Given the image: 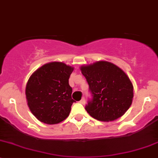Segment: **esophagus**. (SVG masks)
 Instances as JSON below:
<instances>
[{
	"label": "esophagus",
	"mask_w": 158,
	"mask_h": 158,
	"mask_svg": "<svg viewBox=\"0 0 158 158\" xmlns=\"http://www.w3.org/2000/svg\"><path fill=\"white\" fill-rule=\"evenodd\" d=\"M80 103H81V104H83V105H84V104H85V103H86L85 98H84V97H83V98L81 100V101H80Z\"/></svg>",
	"instance_id": "obj_1"
}]
</instances>
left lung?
Listing matches in <instances>:
<instances>
[{
  "label": "left lung",
  "mask_w": 158,
  "mask_h": 158,
  "mask_svg": "<svg viewBox=\"0 0 158 158\" xmlns=\"http://www.w3.org/2000/svg\"><path fill=\"white\" fill-rule=\"evenodd\" d=\"M81 70L92 96L85 110L93 118L113 121L127 111L132 102L133 86L121 68L103 61L83 66Z\"/></svg>",
  "instance_id": "left-lung-1"
}]
</instances>
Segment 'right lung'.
<instances>
[{
  "label": "right lung",
  "mask_w": 158,
  "mask_h": 158,
  "mask_svg": "<svg viewBox=\"0 0 158 158\" xmlns=\"http://www.w3.org/2000/svg\"><path fill=\"white\" fill-rule=\"evenodd\" d=\"M74 68L62 62L44 64L31 75L26 97L32 113L42 123H59L69 115L74 101L69 77Z\"/></svg>",
  "instance_id": "right-lung-1"
}]
</instances>
